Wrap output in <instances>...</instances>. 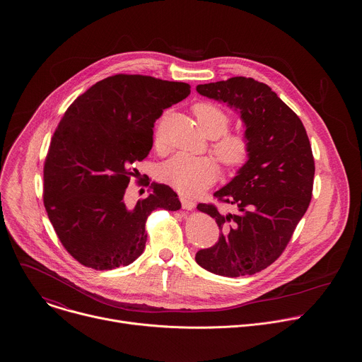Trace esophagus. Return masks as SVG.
I'll use <instances>...</instances> for the list:
<instances>
[{
	"instance_id": "esophagus-1",
	"label": "esophagus",
	"mask_w": 362,
	"mask_h": 362,
	"mask_svg": "<svg viewBox=\"0 0 362 362\" xmlns=\"http://www.w3.org/2000/svg\"><path fill=\"white\" fill-rule=\"evenodd\" d=\"M180 201H181V205L184 209H187V210H192V209H195L197 206V202L195 201H192V199H188V198H184V197H181L180 198Z\"/></svg>"
}]
</instances>
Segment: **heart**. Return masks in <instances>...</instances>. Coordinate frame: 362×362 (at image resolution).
I'll use <instances>...</instances> for the list:
<instances>
[{
  "mask_svg": "<svg viewBox=\"0 0 362 362\" xmlns=\"http://www.w3.org/2000/svg\"><path fill=\"white\" fill-rule=\"evenodd\" d=\"M199 129L207 138L216 139L213 153L224 167L234 170L243 167L252 153V142L245 134H226L231 125L230 114L217 104L202 102L194 105ZM158 135L155 144L158 146ZM218 177V165L211 157L175 155L158 168V178L181 194L197 195L209 188Z\"/></svg>",
  "mask_w": 362,
  "mask_h": 362,
  "instance_id": "heart-1",
  "label": "heart"
}]
</instances>
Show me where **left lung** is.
Returning a JSON list of instances; mask_svg holds the SVG:
<instances>
[{"label": "left lung", "mask_w": 362, "mask_h": 362, "mask_svg": "<svg viewBox=\"0 0 362 362\" xmlns=\"http://www.w3.org/2000/svg\"><path fill=\"white\" fill-rule=\"evenodd\" d=\"M199 95L240 111L252 142L250 160L214 198L237 207L220 213L213 204L198 210L213 217L218 241L197 252L199 266L214 274H255L279 258L310 206L315 175L307 131L298 115L267 85L252 78L198 85Z\"/></svg>", "instance_id": "obj_1"}]
</instances>
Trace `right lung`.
I'll use <instances>...</instances> for the list:
<instances>
[{
	"label": "right lung",
	"mask_w": 362,
	"mask_h": 362,
	"mask_svg": "<svg viewBox=\"0 0 362 362\" xmlns=\"http://www.w3.org/2000/svg\"><path fill=\"white\" fill-rule=\"evenodd\" d=\"M189 93L184 82L118 74L65 111L45 161L43 201L62 247L81 264L111 270L132 263L145 250L151 213L181 207L164 184L153 182L134 206L124 195L132 164L153 146L156 119Z\"/></svg>",
	"instance_id": "obj_1"
}]
</instances>
